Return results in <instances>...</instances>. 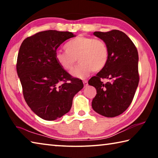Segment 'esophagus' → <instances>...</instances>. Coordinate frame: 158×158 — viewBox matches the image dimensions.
<instances>
[{
  "label": "esophagus",
  "instance_id": "obj_1",
  "mask_svg": "<svg viewBox=\"0 0 158 158\" xmlns=\"http://www.w3.org/2000/svg\"><path fill=\"white\" fill-rule=\"evenodd\" d=\"M83 83H84V86H87V85H88V81H86V80H84V81H83Z\"/></svg>",
  "mask_w": 158,
  "mask_h": 158
}]
</instances>
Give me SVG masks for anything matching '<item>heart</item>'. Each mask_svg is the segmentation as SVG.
<instances>
[{"mask_svg":"<svg viewBox=\"0 0 158 158\" xmlns=\"http://www.w3.org/2000/svg\"><path fill=\"white\" fill-rule=\"evenodd\" d=\"M64 47L65 52H56L55 60L63 69L70 71L78 58L79 64L72 72L77 78L84 79L92 71H101L107 64L109 48L102 40L79 36L67 42Z\"/></svg>","mask_w":158,"mask_h":158,"instance_id":"heart-1","label":"heart"}]
</instances>
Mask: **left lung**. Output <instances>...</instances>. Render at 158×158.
I'll return each mask as SVG.
<instances>
[{"instance_id": "1", "label": "left lung", "mask_w": 158, "mask_h": 158, "mask_svg": "<svg viewBox=\"0 0 158 158\" xmlns=\"http://www.w3.org/2000/svg\"><path fill=\"white\" fill-rule=\"evenodd\" d=\"M93 35L105 42L109 56L105 68L89 81V84L97 90L92 107L102 116L115 117L129 107L138 86V52L132 41L122 31H95ZM103 78L110 81L104 83L101 81Z\"/></svg>"}]
</instances>
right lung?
Returning <instances> with one entry per match:
<instances>
[{
    "label": "right lung",
    "instance_id": "add662e5",
    "mask_svg": "<svg viewBox=\"0 0 158 158\" xmlns=\"http://www.w3.org/2000/svg\"><path fill=\"white\" fill-rule=\"evenodd\" d=\"M70 32H39L23 41L19 51L17 72L29 107L46 121H54L70 110L73 100L84 87L58 65L55 53Z\"/></svg>",
    "mask_w": 158,
    "mask_h": 158
}]
</instances>
